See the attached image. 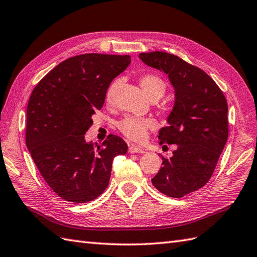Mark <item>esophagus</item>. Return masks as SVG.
Listing matches in <instances>:
<instances>
[{
	"label": "esophagus",
	"mask_w": 257,
	"mask_h": 257,
	"mask_svg": "<svg viewBox=\"0 0 257 257\" xmlns=\"http://www.w3.org/2000/svg\"><path fill=\"white\" fill-rule=\"evenodd\" d=\"M128 153L134 154V153H144V148L138 145H130L128 146Z\"/></svg>",
	"instance_id": "esophagus-1"
}]
</instances>
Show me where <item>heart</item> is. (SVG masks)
Listing matches in <instances>:
<instances>
[{
	"mask_svg": "<svg viewBox=\"0 0 257 257\" xmlns=\"http://www.w3.org/2000/svg\"><path fill=\"white\" fill-rule=\"evenodd\" d=\"M140 82L144 92L150 99H159L164 95L166 91V82L162 77L154 73H146L140 79ZM118 81H113L106 90V101L112 102L114 93L117 88ZM153 121L150 118L138 117V116H126L122 121H119L117 127L125 138L131 141L141 142L145 139L147 130L153 127Z\"/></svg>",
	"mask_w": 257,
	"mask_h": 257,
	"instance_id": "heart-1",
	"label": "heart"
}]
</instances>
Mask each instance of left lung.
Listing matches in <instances>:
<instances>
[{
  "mask_svg": "<svg viewBox=\"0 0 257 257\" xmlns=\"http://www.w3.org/2000/svg\"><path fill=\"white\" fill-rule=\"evenodd\" d=\"M140 58L166 73L175 89L168 126L161 128L158 139L177 150L173 157L162 156L163 167L152 184L164 195L181 198L202 188L214 172L229 135L226 99L212 78L178 56L152 51Z\"/></svg>",
  "mask_w": 257,
  "mask_h": 257,
  "instance_id": "1",
  "label": "left lung"
}]
</instances>
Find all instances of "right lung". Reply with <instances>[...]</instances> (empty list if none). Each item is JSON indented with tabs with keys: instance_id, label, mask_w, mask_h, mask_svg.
<instances>
[{
	"instance_id": "obj_1",
	"label": "right lung",
	"mask_w": 257,
	"mask_h": 257,
	"mask_svg": "<svg viewBox=\"0 0 257 257\" xmlns=\"http://www.w3.org/2000/svg\"><path fill=\"white\" fill-rule=\"evenodd\" d=\"M128 55L83 54L64 60L34 88L27 104L26 146L47 185L66 201L98 198L109 185L112 162L127 145L109 135L102 145L84 141L92 115L103 106L112 80Z\"/></svg>"
}]
</instances>
